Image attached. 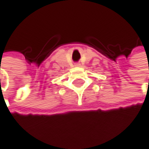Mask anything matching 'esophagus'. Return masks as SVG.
<instances>
[{"instance_id":"esophagus-1","label":"esophagus","mask_w":149,"mask_h":149,"mask_svg":"<svg viewBox=\"0 0 149 149\" xmlns=\"http://www.w3.org/2000/svg\"><path fill=\"white\" fill-rule=\"evenodd\" d=\"M75 66H79V63H77V64H75Z\"/></svg>"}]
</instances>
